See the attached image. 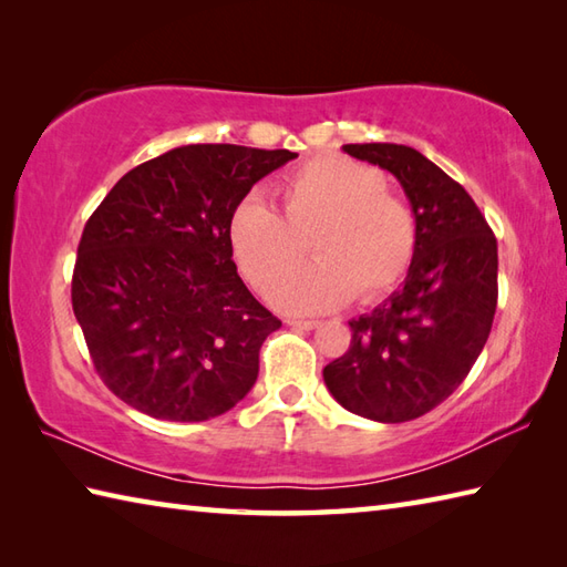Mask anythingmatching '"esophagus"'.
<instances>
[{"label": "esophagus", "mask_w": 567, "mask_h": 567, "mask_svg": "<svg viewBox=\"0 0 567 567\" xmlns=\"http://www.w3.org/2000/svg\"><path fill=\"white\" fill-rule=\"evenodd\" d=\"M287 323H290L292 329H302V331H311L319 327V321H315V319H287Z\"/></svg>", "instance_id": "esophagus-1"}]
</instances>
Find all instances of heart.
Segmentation results:
<instances>
[{
    "label": "heart",
    "mask_w": 567,
    "mask_h": 567,
    "mask_svg": "<svg viewBox=\"0 0 567 567\" xmlns=\"http://www.w3.org/2000/svg\"><path fill=\"white\" fill-rule=\"evenodd\" d=\"M272 192L282 214L262 197H246L228 219V244L256 290L275 285V307L327 311L400 285L416 252V219L375 167L319 155L287 173ZM307 239L318 262L286 278Z\"/></svg>",
    "instance_id": "b5f03b06"
}]
</instances>
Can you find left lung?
<instances>
[{
	"mask_svg": "<svg viewBox=\"0 0 567 567\" xmlns=\"http://www.w3.org/2000/svg\"><path fill=\"white\" fill-rule=\"evenodd\" d=\"M390 171L412 204L416 252L402 290L351 323V346L323 368L333 400L382 424L431 412L483 353L497 311V238L463 185L396 143H348Z\"/></svg>",
	"mask_w": 567,
	"mask_h": 567,
	"instance_id": "obj_1",
	"label": "left lung"
}]
</instances>
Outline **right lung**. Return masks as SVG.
Returning <instances> with one entry per match:
<instances>
[{"label":"right lung","instance_id":"add662e5","mask_svg":"<svg viewBox=\"0 0 567 567\" xmlns=\"http://www.w3.org/2000/svg\"><path fill=\"white\" fill-rule=\"evenodd\" d=\"M297 158L197 143L141 163L84 224L72 311L102 382L153 419L221 416L258 380L282 321L238 277L228 219L260 177Z\"/></svg>","mask_w":567,"mask_h":567}]
</instances>
